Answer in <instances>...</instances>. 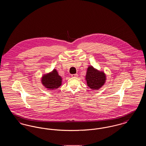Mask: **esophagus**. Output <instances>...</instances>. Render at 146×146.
Returning <instances> with one entry per match:
<instances>
[{"label": "esophagus", "instance_id": "34e87169", "mask_svg": "<svg viewBox=\"0 0 146 146\" xmlns=\"http://www.w3.org/2000/svg\"><path fill=\"white\" fill-rule=\"evenodd\" d=\"M71 76H72V77H76V76H78V74H72V75H71Z\"/></svg>", "mask_w": 146, "mask_h": 146}]
</instances>
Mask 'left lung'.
I'll return each mask as SVG.
<instances>
[{"instance_id":"left-lung-1","label":"left lung","mask_w":146,"mask_h":146,"mask_svg":"<svg viewBox=\"0 0 146 146\" xmlns=\"http://www.w3.org/2000/svg\"><path fill=\"white\" fill-rule=\"evenodd\" d=\"M87 85L92 90H97L104 85L106 81V75L104 72L90 66L87 68L85 76Z\"/></svg>"}]
</instances>
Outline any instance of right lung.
I'll return each mask as SVG.
<instances>
[{"mask_svg": "<svg viewBox=\"0 0 146 146\" xmlns=\"http://www.w3.org/2000/svg\"><path fill=\"white\" fill-rule=\"evenodd\" d=\"M62 77L54 69L51 72L43 74L41 79L42 85L48 90H56L62 85Z\"/></svg>", "mask_w": 146, "mask_h": 146, "instance_id": "right-lung-1", "label": "right lung"}]
</instances>
